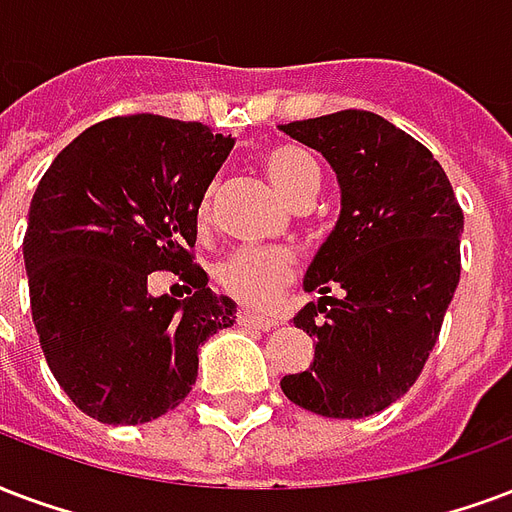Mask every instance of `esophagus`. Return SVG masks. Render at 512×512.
<instances>
[{
	"mask_svg": "<svg viewBox=\"0 0 512 512\" xmlns=\"http://www.w3.org/2000/svg\"><path fill=\"white\" fill-rule=\"evenodd\" d=\"M237 324H240L242 329H259V332H267V329L275 326V321H272V318H264V315L240 313L237 315Z\"/></svg>",
	"mask_w": 512,
	"mask_h": 512,
	"instance_id": "1",
	"label": "esophagus"
}]
</instances>
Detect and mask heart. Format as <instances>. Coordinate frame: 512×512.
Wrapping results in <instances>:
<instances>
[{"mask_svg": "<svg viewBox=\"0 0 512 512\" xmlns=\"http://www.w3.org/2000/svg\"><path fill=\"white\" fill-rule=\"evenodd\" d=\"M261 167L283 199L297 205L305 197H315L321 186L318 161L297 145H275L264 153ZM199 213H210V191L202 199ZM297 272V256L288 248H240L218 267V283L229 297L253 310H270L280 291Z\"/></svg>", "mask_w": 512, "mask_h": 512, "instance_id": "1", "label": "heart"}]
</instances>
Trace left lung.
<instances>
[{"mask_svg":"<svg viewBox=\"0 0 512 512\" xmlns=\"http://www.w3.org/2000/svg\"><path fill=\"white\" fill-rule=\"evenodd\" d=\"M280 132L329 161L340 218L305 272L318 291L294 318L313 364L286 375L294 405L326 418L386 410L416 383L459 286L464 213L424 145L370 110H340ZM343 287L340 300L326 298Z\"/></svg>","mask_w":512,"mask_h":512,"instance_id":"1","label":"left lung"}]
</instances>
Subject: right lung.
I'll list each match as a JSON object with an SVG mask.
<instances>
[{"instance_id":"add662e5","label":"right lung","mask_w":512,"mask_h":512,"mask_svg":"<svg viewBox=\"0 0 512 512\" xmlns=\"http://www.w3.org/2000/svg\"><path fill=\"white\" fill-rule=\"evenodd\" d=\"M232 134L197 121L129 115L94 124L53 159L29 207L23 264L42 353L86 416L148 424L188 397L199 348L237 305L194 264L207 186ZM151 271H175L191 298H153Z\"/></svg>"}]
</instances>
